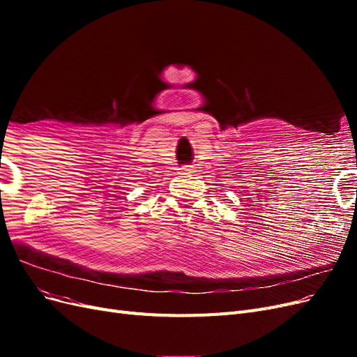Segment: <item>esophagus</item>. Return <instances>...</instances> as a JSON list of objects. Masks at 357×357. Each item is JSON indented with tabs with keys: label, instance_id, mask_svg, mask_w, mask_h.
Returning <instances> with one entry per match:
<instances>
[{
	"label": "esophagus",
	"instance_id": "1",
	"mask_svg": "<svg viewBox=\"0 0 357 357\" xmlns=\"http://www.w3.org/2000/svg\"><path fill=\"white\" fill-rule=\"evenodd\" d=\"M183 169H185L186 172H192V169H193V167H186V168H183Z\"/></svg>",
	"mask_w": 357,
	"mask_h": 357
}]
</instances>
